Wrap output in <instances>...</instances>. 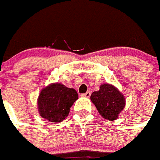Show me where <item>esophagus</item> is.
<instances>
[{"label": "esophagus", "mask_w": 160, "mask_h": 160, "mask_svg": "<svg viewBox=\"0 0 160 160\" xmlns=\"http://www.w3.org/2000/svg\"><path fill=\"white\" fill-rule=\"evenodd\" d=\"M90 95H91V92H90V91H87V92H86L85 94H82V96H83V97H87V98H89V96H90Z\"/></svg>", "instance_id": "obj_1"}]
</instances>
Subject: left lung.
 <instances>
[{"label": "left lung", "instance_id": "obj_1", "mask_svg": "<svg viewBox=\"0 0 160 160\" xmlns=\"http://www.w3.org/2000/svg\"><path fill=\"white\" fill-rule=\"evenodd\" d=\"M90 100L99 114L108 121H114L125 107V97L117 88L109 83H103L98 91H94Z\"/></svg>", "mask_w": 160, "mask_h": 160}]
</instances>
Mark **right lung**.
<instances>
[{
	"instance_id": "right-lung-1",
	"label": "right lung",
	"mask_w": 160,
	"mask_h": 160,
	"mask_svg": "<svg viewBox=\"0 0 160 160\" xmlns=\"http://www.w3.org/2000/svg\"><path fill=\"white\" fill-rule=\"evenodd\" d=\"M78 99V92L74 89L58 82L52 83L39 93L38 113L49 122H61L67 117L70 108Z\"/></svg>"
}]
</instances>
